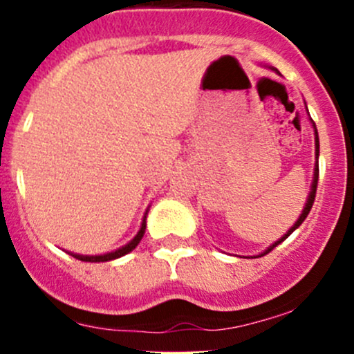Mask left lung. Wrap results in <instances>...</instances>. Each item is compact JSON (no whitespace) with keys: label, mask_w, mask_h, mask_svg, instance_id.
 I'll return each mask as SVG.
<instances>
[{"label":"left lung","mask_w":354,"mask_h":354,"mask_svg":"<svg viewBox=\"0 0 354 354\" xmlns=\"http://www.w3.org/2000/svg\"><path fill=\"white\" fill-rule=\"evenodd\" d=\"M313 127H315V124H313ZM315 156H317V159H319V135H317V130H315ZM317 183H319V160H317V164H315V174H313V185H312V192H310V195H308V202H306V205H305V209H303V212H301V216H299V219L296 221L295 223V226L291 227V230L288 231L286 234H284L283 238H281L279 241H276V243H274L272 246H270L269 250H266V253H269L270 250H274L276 248L277 245L279 243H283L284 240H286V238L289 236V234L292 233V231L296 230V227L299 226V224L303 223V221L306 219V216H308V212H310V209H312V205H313V202H315V194H317ZM266 253H262V255H266Z\"/></svg>","instance_id":"left-lung-1"}]
</instances>
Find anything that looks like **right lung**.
<instances>
[{
    "instance_id": "add662e5",
    "label": "right lung",
    "mask_w": 354,
    "mask_h": 354,
    "mask_svg": "<svg viewBox=\"0 0 354 354\" xmlns=\"http://www.w3.org/2000/svg\"><path fill=\"white\" fill-rule=\"evenodd\" d=\"M145 233V217H144V223H142V227L140 231H138L137 236L133 238V240L130 241L128 245H124L123 248L116 250V252H111V253H106V255H94V257H85V255H73L75 259L82 260V262H108V260H114V259H120V257L127 255V253H130L131 250L135 248L138 243H140L142 236H144Z\"/></svg>"
}]
</instances>
